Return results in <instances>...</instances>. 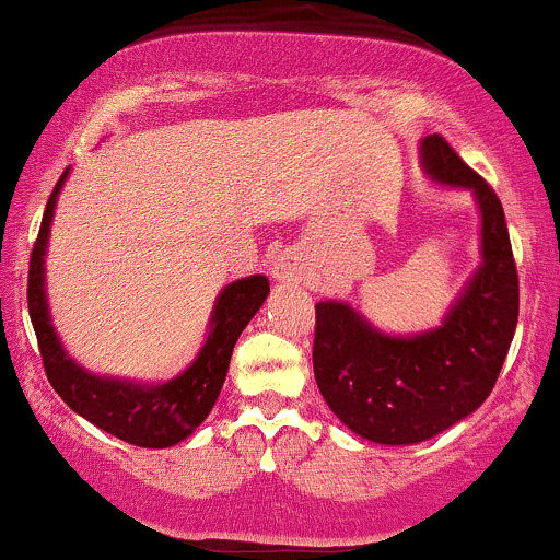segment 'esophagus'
<instances>
[{
  "label": "esophagus",
  "instance_id": "obj_1",
  "mask_svg": "<svg viewBox=\"0 0 560 560\" xmlns=\"http://www.w3.org/2000/svg\"><path fill=\"white\" fill-rule=\"evenodd\" d=\"M272 278L278 280L280 285H288V288L299 285V282L306 278L304 256H301L299 252H291V248L280 252L272 259Z\"/></svg>",
  "mask_w": 560,
  "mask_h": 560
}]
</instances>
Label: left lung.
I'll return each instance as SVG.
<instances>
[{"mask_svg": "<svg viewBox=\"0 0 560 560\" xmlns=\"http://www.w3.org/2000/svg\"><path fill=\"white\" fill-rule=\"evenodd\" d=\"M424 173L471 190L479 212V261L443 322L390 335L346 301H319L314 377L335 417L359 438L413 445L475 413L490 396L518 319V278L495 190L440 136L419 143Z\"/></svg>", "mask_w": 560, "mask_h": 560, "instance_id": "obj_1", "label": "left lung"}]
</instances>
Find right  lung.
I'll use <instances>...</instances> for the list:
<instances>
[{
    "instance_id": "right-lung-1",
    "label": "right lung",
    "mask_w": 560,
    "mask_h": 560,
    "mask_svg": "<svg viewBox=\"0 0 560 560\" xmlns=\"http://www.w3.org/2000/svg\"><path fill=\"white\" fill-rule=\"evenodd\" d=\"M70 167L65 170L46 201L42 230L33 243L28 269V312L33 330L38 338L46 377L59 398L72 411L81 413L85 422L98 430L138 445V448H170L194 435L196 427L212 411L217 396L233 357L235 340L259 312L269 295V280L265 275H252L230 282L214 301L209 317L207 338L196 359L175 377L164 383H136V380L107 377L94 374L65 351L62 340L51 325L49 299H46V246L55 220L57 196L68 180Z\"/></svg>"
}]
</instances>
